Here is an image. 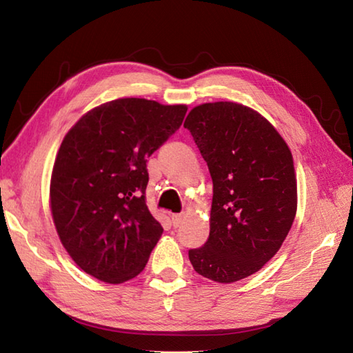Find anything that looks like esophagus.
<instances>
[{
  "mask_svg": "<svg viewBox=\"0 0 353 353\" xmlns=\"http://www.w3.org/2000/svg\"><path fill=\"white\" fill-rule=\"evenodd\" d=\"M183 219H184V214L183 213H174V214H172V224H174V227L181 225Z\"/></svg>",
  "mask_w": 353,
  "mask_h": 353,
  "instance_id": "esophagus-1",
  "label": "esophagus"
}]
</instances>
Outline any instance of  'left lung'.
<instances>
[{"mask_svg": "<svg viewBox=\"0 0 353 353\" xmlns=\"http://www.w3.org/2000/svg\"><path fill=\"white\" fill-rule=\"evenodd\" d=\"M184 128L213 179L210 234L189 259L198 274L233 283L261 270L291 230L297 210L291 150L267 119L233 102L195 106Z\"/></svg>", "mask_w": 353, "mask_h": 353, "instance_id": "8db88e82", "label": "left lung"}]
</instances>
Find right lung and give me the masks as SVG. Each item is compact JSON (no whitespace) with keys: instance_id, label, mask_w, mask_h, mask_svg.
I'll list each match as a JSON object with an SVG mask.
<instances>
[{"instance_id":"obj_1","label":"right lung","mask_w":353,"mask_h":353,"mask_svg":"<svg viewBox=\"0 0 353 353\" xmlns=\"http://www.w3.org/2000/svg\"><path fill=\"white\" fill-rule=\"evenodd\" d=\"M185 112V105L117 99L86 112L63 139L50 204L63 248L90 276L123 283L146 267L163 233L146 205V163Z\"/></svg>"}]
</instances>
